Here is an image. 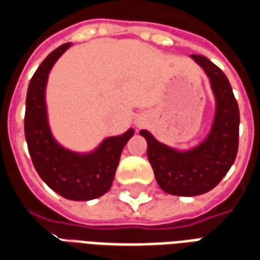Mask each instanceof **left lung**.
<instances>
[{"instance_id": "left-lung-1", "label": "left lung", "mask_w": 260, "mask_h": 260, "mask_svg": "<svg viewBox=\"0 0 260 260\" xmlns=\"http://www.w3.org/2000/svg\"><path fill=\"white\" fill-rule=\"evenodd\" d=\"M210 79L216 96V117L206 141L188 152H178L142 129L147 158L158 186L170 195L196 196L212 191L234 163L238 152L240 108L227 76L203 55L192 54Z\"/></svg>"}]
</instances>
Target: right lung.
Segmentation results:
<instances>
[{"label":"right lung","mask_w":260,"mask_h":260,"mask_svg":"<svg viewBox=\"0 0 260 260\" xmlns=\"http://www.w3.org/2000/svg\"><path fill=\"white\" fill-rule=\"evenodd\" d=\"M69 46L71 43H65L48 54L30 79L26 94L25 136L37 174L54 192L71 201H90L111 188L121 152L134 129L107 138L89 154L67 150L54 141L44 100L46 83L53 65Z\"/></svg>","instance_id":"right-lung-1"}]
</instances>
